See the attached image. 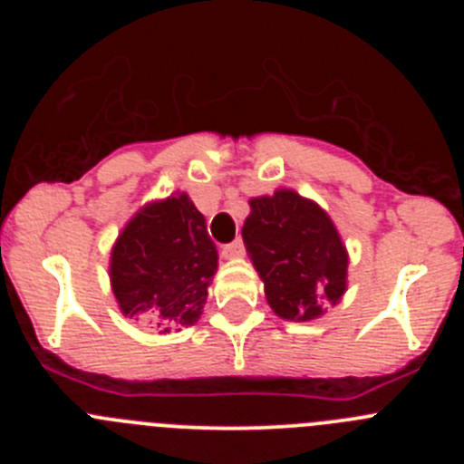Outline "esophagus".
<instances>
[{
  "label": "esophagus",
  "instance_id": "34e87169",
  "mask_svg": "<svg viewBox=\"0 0 464 464\" xmlns=\"http://www.w3.org/2000/svg\"><path fill=\"white\" fill-rule=\"evenodd\" d=\"M244 253H246L244 241L237 239V241H232V244L223 246V251H220V256L227 257V260H232V257H244Z\"/></svg>",
  "mask_w": 464,
  "mask_h": 464
}]
</instances>
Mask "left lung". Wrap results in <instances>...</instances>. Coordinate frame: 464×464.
<instances>
[{"mask_svg": "<svg viewBox=\"0 0 464 464\" xmlns=\"http://www.w3.org/2000/svg\"><path fill=\"white\" fill-rule=\"evenodd\" d=\"M248 204L241 237L274 314L297 323L321 318L346 293L348 253L330 216L285 188Z\"/></svg>", "mask_w": 464, "mask_h": 464, "instance_id": "left-lung-1", "label": "left lung"}]
</instances>
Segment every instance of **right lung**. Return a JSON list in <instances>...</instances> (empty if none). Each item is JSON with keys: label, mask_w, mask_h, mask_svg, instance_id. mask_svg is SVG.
Masks as SVG:
<instances>
[{"label": "right lung", "mask_w": 464, "mask_h": 464, "mask_svg": "<svg viewBox=\"0 0 464 464\" xmlns=\"http://www.w3.org/2000/svg\"><path fill=\"white\" fill-rule=\"evenodd\" d=\"M216 269L207 220L186 192H176L134 213L113 244L109 274L122 314L169 332L195 325Z\"/></svg>", "instance_id": "add662e5"}]
</instances>
